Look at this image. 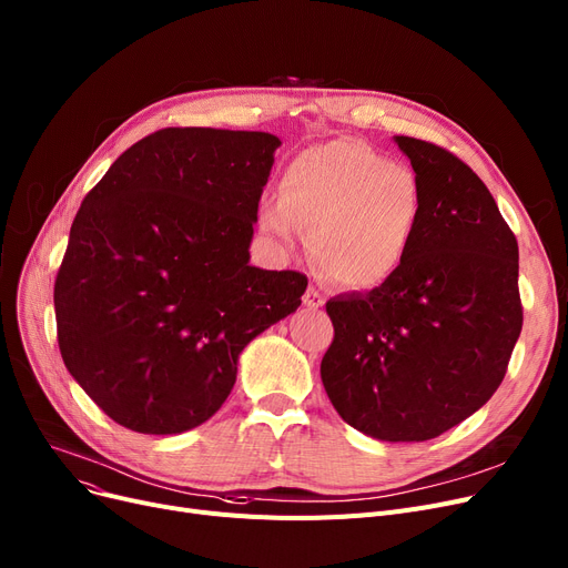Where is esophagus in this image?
<instances>
[{"mask_svg":"<svg viewBox=\"0 0 568 568\" xmlns=\"http://www.w3.org/2000/svg\"><path fill=\"white\" fill-rule=\"evenodd\" d=\"M324 302H326V296H324L317 287H308V290H306V294H304V306H308L311 311H317V308L324 306Z\"/></svg>","mask_w":568,"mask_h":568,"instance_id":"34e87169","label":"esophagus"}]
</instances>
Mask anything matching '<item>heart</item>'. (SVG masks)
I'll return each instance as SVG.
<instances>
[{"label":"heart","mask_w":568,"mask_h":568,"mask_svg":"<svg viewBox=\"0 0 568 568\" xmlns=\"http://www.w3.org/2000/svg\"><path fill=\"white\" fill-rule=\"evenodd\" d=\"M416 174L362 140L304 149L285 168L281 197L260 204V225L283 242L300 230L322 274L336 285L371 290L394 278L422 225Z\"/></svg>","instance_id":"heart-1"}]
</instances>
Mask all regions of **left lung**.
<instances>
[{
  "label": "left lung",
  "mask_w": 568,
  "mask_h": 568,
  "mask_svg": "<svg viewBox=\"0 0 568 568\" xmlns=\"http://www.w3.org/2000/svg\"><path fill=\"white\" fill-rule=\"evenodd\" d=\"M422 186V225L400 272L326 302L320 373L343 422L424 442L497 392L523 329L518 242L476 172L449 149L396 135Z\"/></svg>",
  "instance_id": "left-lung-1"
}]
</instances>
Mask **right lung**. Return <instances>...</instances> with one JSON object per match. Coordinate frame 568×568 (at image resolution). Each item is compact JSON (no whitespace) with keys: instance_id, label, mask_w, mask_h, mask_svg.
<instances>
[{"instance_id":"add662e5","label":"right lung","mask_w":568,"mask_h":568,"mask_svg":"<svg viewBox=\"0 0 568 568\" xmlns=\"http://www.w3.org/2000/svg\"><path fill=\"white\" fill-rule=\"evenodd\" d=\"M281 140L161 129L89 191L54 278L57 343L84 394L144 435L214 416L257 334L294 313L308 278L248 264Z\"/></svg>"}]
</instances>
